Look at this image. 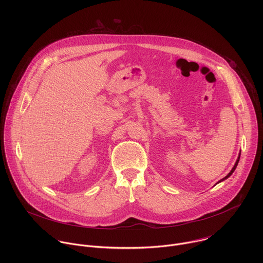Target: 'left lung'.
<instances>
[{"mask_svg":"<svg viewBox=\"0 0 263 263\" xmlns=\"http://www.w3.org/2000/svg\"><path fill=\"white\" fill-rule=\"evenodd\" d=\"M239 158H240V153H239V155H238V158H237V160H236V162H235V164H234V166H233V168H232V170H231V172H230V173H229V174H228V175H227V176H226V177H224V178H222V179H221V180H219V181H218V182H217V183H219V182H221V181H223V180H226V179H228V178H229V177H230V176H231V175H232V174H233V172H234V171H235V168H236V166H237V164H238V161H239ZM217 183H216V184H217Z\"/></svg>","mask_w":263,"mask_h":263,"instance_id":"left-lung-1","label":"left lung"}]
</instances>
